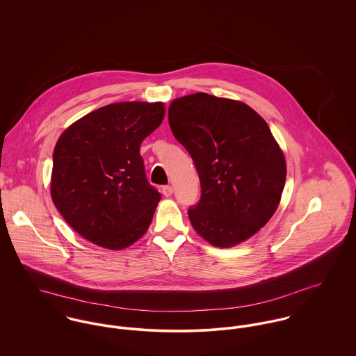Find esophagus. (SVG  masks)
<instances>
[{
	"label": "esophagus",
	"instance_id": "34e87169",
	"mask_svg": "<svg viewBox=\"0 0 356 356\" xmlns=\"http://www.w3.org/2000/svg\"><path fill=\"white\" fill-rule=\"evenodd\" d=\"M161 193H163L165 197H170V196L172 195V188H171L170 185H165V186H163Z\"/></svg>",
	"mask_w": 356,
	"mask_h": 356
}]
</instances>
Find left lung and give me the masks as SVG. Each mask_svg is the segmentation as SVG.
Listing matches in <instances>:
<instances>
[{"instance_id": "obj_1", "label": "left lung", "mask_w": 356, "mask_h": 356, "mask_svg": "<svg viewBox=\"0 0 356 356\" xmlns=\"http://www.w3.org/2000/svg\"><path fill=\"white\" fill-rule=\"evenodd\" d=\"M168 123L200 178L202 197L188 209L195 230L219 248L252 237L275 212L286 179L266 120L244 102L196 93L171 102Z\"/></svg>"}]
</instances>
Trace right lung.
Wrapping results in <instances>:
<instances>
[{
    "mask_svg": "<svg viewBox=\"0 0 356 356\" xmlns=\"http://www.w3.org/2000/svg\"><path fill=\"white\" fill-rule=\"evenodd\" d=\"M163 118V102H116L85 115L60 136L51 200L83 238L123 250L147 233L161 195L147 179L140 145Z\"/></svg>",
    "mask_w": 356,
    "mask_h": 356,
    "instance_id": "add662e5",
    "label": "right lung"
}]
</instances>
